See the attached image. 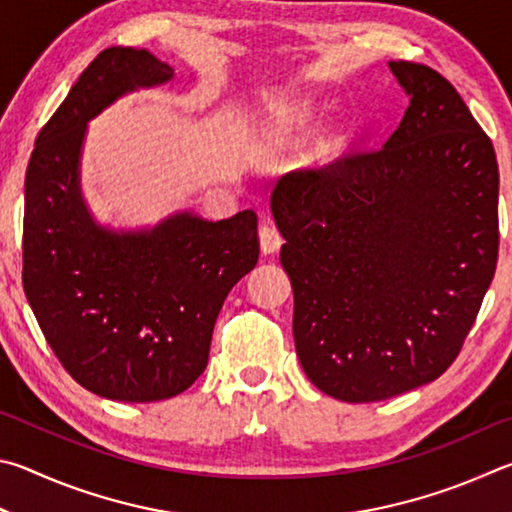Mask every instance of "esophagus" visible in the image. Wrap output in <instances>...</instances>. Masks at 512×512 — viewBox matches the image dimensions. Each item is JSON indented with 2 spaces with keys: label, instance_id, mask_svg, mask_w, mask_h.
Instances as JSON below:
<instances>
[{
  "label": "esophagus",
  "instance_id": "obj_1",
  "mask_svg": "<svg viewBox=\"0 0 512 512\" xmlns=\"http://www.w3.org/2000/svg\"><path fill=\"white\" fill-rule=\"evenodd\" d=\"M258 238H261V251L267 256V254H276L281 247V233L276 231V227H272V224H263L261 229H258Z\"/></svg>",
  "mask_w": 512,
  "mask_h": 512
}]
</instances>
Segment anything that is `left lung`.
I'll use <instances>...</instances> for the list:
<instances>
[{
  "instance_id": "8db88e82",
  "label": "left lung",
  "mask_w": 512,
  "mask_h": 512,
  "mask_svg": "<svg viewBox=\"0 0 512 512\" xmlns=\"http://www.w3.org/2000/svg\"><path fill=\"white\" fill-rule=\"evenodd\" d=\"M409 96L373 152L292 173L272 191L294 292V344L326 396L378 402L447 371L492 283L499 168L459 92L389 62Z\"/></svg>"
}]
</instances>
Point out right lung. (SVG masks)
Returning <instances> with one entry per match:
<instances>
[{
    "label": "right lung",
    "instance_id": "1",
    "mask_svg": "<svg viewBox=\"0 0 512 512\" xmlns=\"http://www.w3.org/2000/svg\"><path fill=\"white\" fill-rule=\"evenodd\" d=\"M173 76L148 49L101 51L40 130L26 168V299L71 378L107 400L157 402L191 387L224 299L258 263L251 209L218 222L177 211L141 229L105 227L89 211L80 188L89 121Z\"/></svg>",
    "mask_w": 512,
    "mask_h": 512
}]
</instances>
